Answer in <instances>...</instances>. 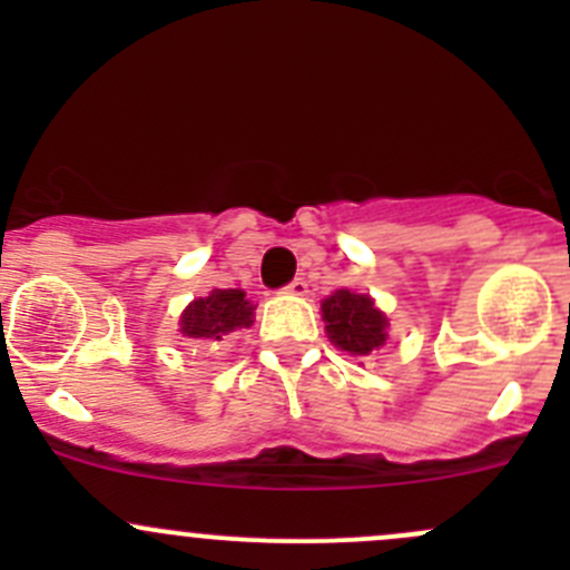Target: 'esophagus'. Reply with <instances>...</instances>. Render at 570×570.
<instances>
[{"label":"esophagus","instance_id":"1","mask_svg":"<svg viewBox=\"0 0 570 570\" xmlns=\"http://www.w3.org/2000/svg\"><path fill=\"white\" fill-rule=\"evenodd\" d=\"M284 295H295V297H306L308 295V284L303 278H295L292 284L284 286Z\"/></svg>","mask_w":570,"mask_h":570}]
</instances>
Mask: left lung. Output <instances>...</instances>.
Masks as SVG:
<instances>
[{
    "instance_id": "8db88e82",
    "label": "left lung",
    "mask_w": 570,
    "mask_h": 570,
    "mask_svg": "<svg viewBox=\"0 0 570 570\" xmlns=\"http://www.w3.org/2000/svg\"><path fill=\"white\" fill-rule=\"evenodd\" d=\"M322 322L327 338L350 355H370L389 338V320L370 295L336 289L322 301Z\"/></svg>"
}]
</instances>
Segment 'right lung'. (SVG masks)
Wrapping results in <instances>:
<instances>
[{"label":"right lung","mask_w":570,"mask_h":570,"mask_svg":"<svg viewBox=\"0 0 570 570\" xmlns=\"http://www.w3.org/2000/svg\"><path fill=\"white\" fill-rule=\"evenodd\" d=\"M256 306L243 289H212L206 297L189 303L181 312V333L193 342H223V336L253 325Z\"/></svg>","instance_id":"add662e5"}]
</instances>
